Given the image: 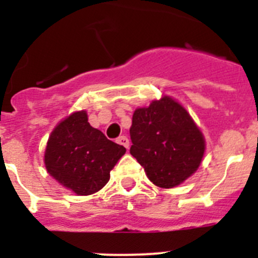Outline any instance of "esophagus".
Returning <instances> with one entry per match:
<instances>
[{"label":"esophagus","mask_w":258,"mask_h":258,"mask_svg":"<svg viewBox=\"0 0 258 258\" xmlns=\"http://www.w3.org/2000/svg\"><path fill=\"white\" fill-rule=\"evenodd\" d=\"M117 143H118V145L124 146L125 149H129V140H127V137H125V136L118 137Z\"/></svg>","instance_id":"1"}]
</instances>
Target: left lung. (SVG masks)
Segmentation results:
<instances>
[{"mask_svg":"<svg viewBox=\"0 0 258 258\" xmlns=\"http://www.w3.org/2000/svg\"><path fill=\"white\" fill-rule=\"evenodd\" d=\"M131 154L150 181L163 188L178 186L202 163L206 141L190 113L170 97L134 111Z\"/></svg>","mask_w":258,"mask_h":258,"instance_id":"left-lung-1","label":"left lung"}]
</instances>
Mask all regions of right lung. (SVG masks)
<instances>
[{
	"instance_id": "1",
	"label": "right lung",
	"mask_w": 258,
	"mask_h": 258,
	"mask_svg": "<svg viewBox=\"0 0 258 258\" xmlns=\"http://www.w3.org/2000/svg\"><path fill=\"white\" fill-rule=\"evenodd\" d=\"M125 151L89 124L85 111H79L54 127L44 160L47 173L66 188L92 195L108 182L109 172Z\"/></svg>"
}]
</instances>
